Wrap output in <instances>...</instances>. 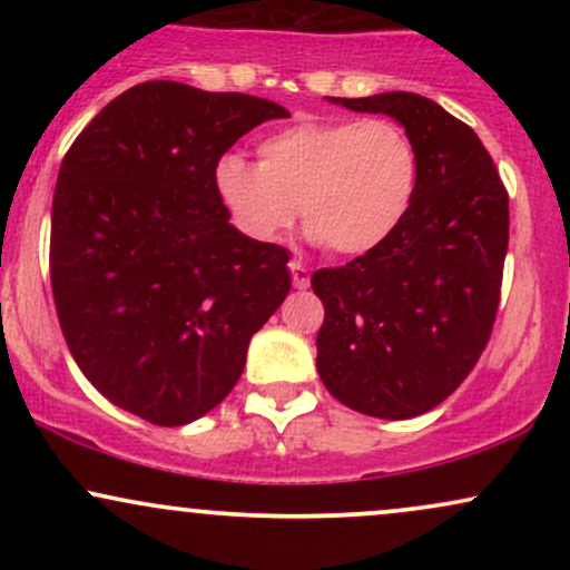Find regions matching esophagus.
Returning a JSON list of instances; mask_svg holds the SVG:
<instances>
[{"mask_svg":"<svg viewBox=\"0 0 570 570\" xmlns=\"http://www.w3.org/2000/svg\"><path fill=\"white\" fill-rule=\"evenodd\" d=\"M289 273H292V281H294V286H297V289H307V284H311V273H307L303 259H292Z\"/></svg>","mask_w":570,"mask_h":570,"instance_id":"esophagus-1","label":"esophagus"}]
</instances>
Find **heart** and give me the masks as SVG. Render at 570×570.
I'll use <instances>...</instances> for the list:
<instances>
[{
  "mask_svg": "<svg viewBox=\"0 0 570 570\" xmlns=\"http://www.w3.org/2000/svg\"><path fill=\"white\" fill-rule=\"evenodd\" d=\"M259 163L222 155L214 193L233 227L278 244L303 217L326 252L358 257L399 230L417 193V149L394 120H305L259 141Z\"/></svg>",
  "mask_w": 570,
  "mask_h": 570,
  "instance_id": "heart-1",
  "label": "heart"
}]
</instances>
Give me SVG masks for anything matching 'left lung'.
Here are the masks:
<instances>
[{
  "label": "left lung",
  "mask_w": 570,
  "mask_h": 570,
  "mask_svg": "<svg viewBox=\"0 0 570 570\" xmlns=\"http://www.w3.org/2000/svg\"><path fill=\"white\" fill-rule=\"evenodd\" d=\"M396 117L421 176L399 230L340 267L313 273L324 303L316 367L332 396L372 417H415L480 362L501 303L509 193L466 122L417 94L332 98Z\"/></svg>",
  "instance_id": "1"
}]
</instances>
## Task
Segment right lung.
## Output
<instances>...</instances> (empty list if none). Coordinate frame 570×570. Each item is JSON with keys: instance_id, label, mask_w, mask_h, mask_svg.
Listing matches in <instances>:
<instances>
[{"instance_id": "add662e5", "label": "right lung", "mask_w": 570, "mask_h": 570, "mask_svg": "<svg viewBox=\"0 0 570 570\" xmlns=\"http://www.w3.org/2000/svg\"><path fill=\"white\" fill-rule=\"evenodd\" d=\"M289 117L246 94L134 85L63 155L50 227L58 324L82 375L155 426H185L238 383L248 340L292 289L289 252L246 240L214 166Z\"/></svg>"}]
</instances>
